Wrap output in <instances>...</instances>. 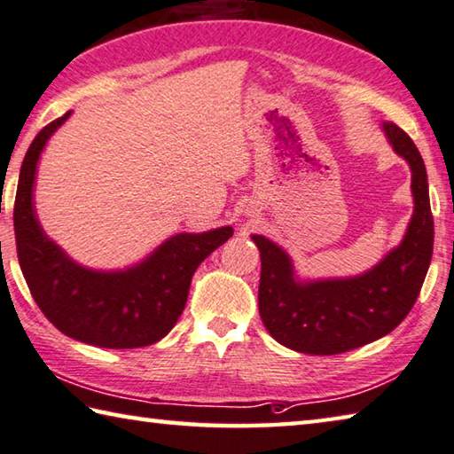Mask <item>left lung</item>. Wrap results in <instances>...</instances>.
<instances>
[{
    "mask_svg": "<svg viewBox=\"0 0 454 454\" xmlns=\"http://www.w3.org/2000/svg\"><path fill=\"white\" fill-rule=\"evenodd\" d=\"M393 151L411 167L415 209L403 241L369 271L301 279L289 253L251 235L261 253L259 313L277 343L307 355H339L385 337L409 315L431 265L434 225L425 161L401 127L383 121Z\"/></svg>",
    "mask_w": 454,
    "mask_h": 454,
    "instance_id": "left-lung-1",
    "label": "left lung"
}]
</instances>
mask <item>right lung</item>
<instances>
[{
    "label": "right lung",
    "mask_w": 454,
    "mask_h": 454,
    "mask_svg": "<svg viewBox=\"0 0 454 454\" xmlns=\"http://www.w3.org/2000/svg\"><path fill=\"white\" fill-rule=\"evenodd\" d=\"M69 115L45 125L23 157L13 207L21 273L37 307L63 335L103 348L153 345L185 309L197 267L233 235V227L177 233L117 271L79 265L45 235L34 201L39 157Z\"/></svg>",
    "instance_id": "add662e5"
}]
</instances>
